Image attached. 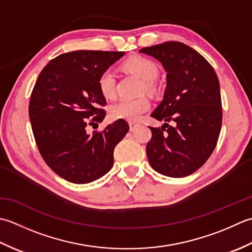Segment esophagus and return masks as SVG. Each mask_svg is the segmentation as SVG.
Returning <instances> with one entry per match:
<instances>
[{
	"label": "esophagus",
	"instance_id": "1",
	"mask_svg": "<svg viewBox=\"0 0 252 252\" xmlns=\"http://www.w3.org/2000/svg\"><path fill=\"white\" fill-rule=\"evenodd\" d=\"M139 127H140V124H138V123H129L130 131H135V130H137Z\"/></svg>",
	"mask_w": 252,
	"mask_h": 252
}]
</instances>
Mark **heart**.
<instances>
[{
	"mask_svg": "<svg viewBox=\"0 0 252 252\" xmlns=\"http://www.w3.org/2000/svg\"><path fill=\"white\" fill-rule=\"evenodd\" d=\"M127 71L139 76L145 80L143 91L155 94L157 91L156 79L158 76V66L155 61L146 56H132L123 65ZM97 86L101 94L105 99H112L116 94V79L111 69L102 71L97 79ZM150 109V101L147 97L140 99H120L110 105L109 113L113 120H124L127 122H137L141 119L142 114Z\"/></svg>",
	"mask_w": 252,
	"mask_h": 252,
	"instance_id": "obj_1",
	"label": "heart"
}]
</instances>
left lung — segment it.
Here are the masks:
<instances>
[{
	"label": "left lung",
	"mask_w": 252,
	"mask_h": 252,
	"mask_svg": "<svg viewBox=\"0 0 252 252\" xmlns=\"http://www.w3.org/2000/svg\"><path fill=\"white\" fill-rule=\"evenodd\" d=\"M166 70L164 97L151 116L173 126L150 127L148 160L162 175L185 177L196 172L212 155L222 127L220 83L211 64L178 41L140 50Z\"/></svg>",
	"instance_id": "left-lung-1"
}]
</instances>
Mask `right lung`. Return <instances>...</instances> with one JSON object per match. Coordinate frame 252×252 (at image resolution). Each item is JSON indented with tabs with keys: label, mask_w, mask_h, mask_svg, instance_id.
I'll return each instance as SVG.
<instances>
[{
	"label": "right lung",
	"mask_w": 252,
	"mask_h": 252,
	"mask_svg": "<svg viewBox=\"0 0 252 252\" xmlns=\"http://www.w3.org/2000/svg\"><path fill=\"white\" fill-rule=\"evenodd\" d=\"M125 52L73 51L51 60L30 95L29 119L35 143L45 163L74 184L102 177L114 162V148L129 130L124 120L103 130L87 127L104 120L105 97L97 79Z\"/></svg>",
	"instance_id": "1"
}]
</instances>
